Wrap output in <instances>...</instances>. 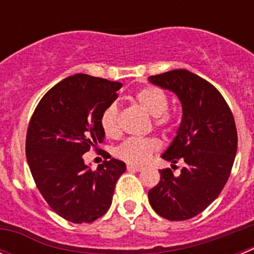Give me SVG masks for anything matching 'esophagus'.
I'll use <instances>...</instances> for the list:
<instances>
[{"mask_svg":"<svg viewBox=\"0 0 254 254\" xmlns=\"http://www.w3.org/2000/svg\"><path fill=\"white\" fill-rule=\"evenodd\" d=\"M127 169L134 170V172H142L143 167H141V165H134V164H128V165H127Z\"/></svg>","mask_w":254,"mask_h":254,"instance_id":"esophagus-1","label":"esophagus"}]
</instances>
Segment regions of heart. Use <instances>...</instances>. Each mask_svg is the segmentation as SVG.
<instances>
[{"instance_id":"heart-1","label":"heart","mask_w":254,"mask_h":254,"mask_svg":"<svg viewBox=\"0 0 254 254\" xmlns=\"http://www.w3.org/2000/svg\"><path fill=\"white\" fill-rule=\"evenodd\" d=\"M134 98L143 111L155 117V125L159 127H168L170 125L172 117L167 113L169 99L163 90L155 86H146L141 89ZM100 125L104 133L109 137H116L120 133V109L116 103L105 108L100 117ZM158 149L159 142L155 138L131 137L117 147L116 154L118 158L128 163L142 164Z\"/></svg>"}]
</instances>
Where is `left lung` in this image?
I'll return each mask as SVG.
<instances>
[{"label":"left lung","mask_w":254,"mask_h":254,"mask_svg":"<svg viewBox=\"0 0 254 254\" xmlns=\"http://www.w3.org/2000/svg\"><path fill=\"white\" fill-rule=\"evenodd\" d=\"M149 81L181 102V126L161 158L172 167L185 163L179 176L169 168L159 170L160 182L149 190V202L164 219H192L214 202L230 176L238 146L234 117L216 87L187 69L150 76Z\"/></svg>","instance_id":"left-lung-1"}]
</instances>
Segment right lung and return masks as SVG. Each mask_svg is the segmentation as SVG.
Returning <instances> with one entry per match:
<instances>
[{"label": "right lung", "mask_w": 254, "mask_h": 254, "mask_svg": "<svg viewBox=\"0 0 254 254\" xmlns=\"http://www.w3.org/2000/svg\"><path fill=\"white\" fill-rule=\"evenodd\" d=\"M122 84L76 73L53 86L35 108L26 160L49 207L71 223H93L109 210L126 164L112 158L91 170L84 154L104 141L100 117ZM111 158V156H109Z\"/></svg>", "instance_id": "obj_1"}]
</instances>
